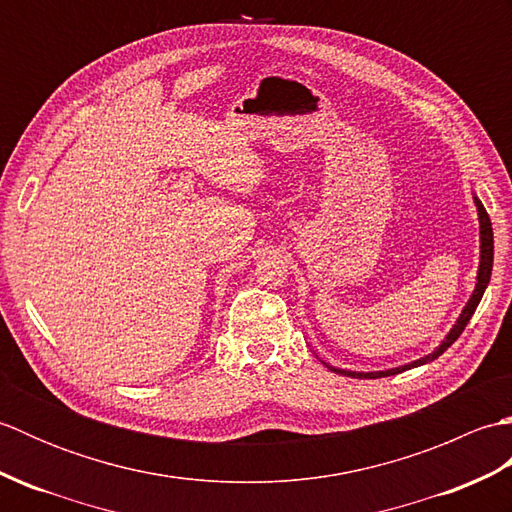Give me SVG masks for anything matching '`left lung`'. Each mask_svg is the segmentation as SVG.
<instances>
[{
    "label": "left lung",
    "mask_w": 512,
    "mask_h": 512,
    "mask_svg": "<svg viewBox=\"0 0 512 512\" xmlns=\"http://www.w3.org/2000/svg\"><path fill=\"white\" fill-rule=\"evenodd\" d=\"M475 200V206H477V220H480V266H477V281H475V290L471 299L466 301V306L462 310V314L458 317V321H455L453 328L449 330V334L444 336V341L433 350L431 354L418 358V361H411L407 365H400V367H391V369H385V372H352V369H339L334 367L330 363L321 361L325 367L330 369V372L334 374H343V376H352V378H383V376H394V374H400L405 372V369H411V367H420V365H427L431 361H436V358L440 354H444L449 350V347L458 341V336L464 332L466 323L471 321L475 308L480 306V301L484 297V290L488 286V281H491V273H493V226H491V217H488L484 204L480 202V198L477 195H473Z\"/></svg>",
    "instance_id": "8db88e82"
}]
</instances>
